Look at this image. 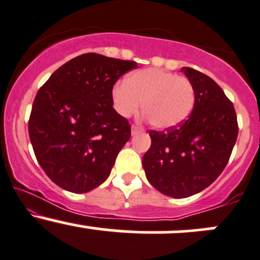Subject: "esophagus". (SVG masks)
<instances>
[{"label":"esophagus","mask_w":260,"mask_h":260,"mask_svg":"<svg viewBox=\"0 0 260 260\" xmlns=\"http://www.w3.org/2000/svg\"><path fill=\"white\" fill-rule=\"evenodd\" d=\"M143 132V129H142L141 127H137V125H132V136L135 135H138V133Z\"/></svg>","instance_id":"esophagus-1"}]
</instances>
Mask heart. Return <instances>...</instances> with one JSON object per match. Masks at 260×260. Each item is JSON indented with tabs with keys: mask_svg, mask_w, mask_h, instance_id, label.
Wrapping results in <instances>:
<instances>
[{
	"mask_svg": "<svg viewBox=\"0 0 260 260\" xmlns=\"http://www.w3.org/2000/svg\"><path fill=\"white\" fill-rule=\"evenodd\" d=\"M117 113L131 117L143 106L149 121L158 129H169L187 121L196 103V92L187 77L147 68L117 82L112 88Z\"/></svg>",
	"mask_w": 260,
	"mask_h": 260,
	"instance_id": "obj_1",
	"label": "heart"
}]
</instances>
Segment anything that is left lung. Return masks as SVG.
Masks as SVG:
<instances>
[{
  "mask_svg": "<svg viewBox=\"0 0 260 260\" xmlns=\"http://www.w3.org/2000/svg\"><path fill=\"white\" fill-rule=\"evenodd\" d=\"M182 72L194 87V108L178 127L151 131V148L142 160L148 182L172 198L209 187L225 168L238 137L234 106L223 89L199 71L183 67Z\"/></svg>",
  "mask_w": 260,
  "mask_h": 260,
  "instance_id": "1",
  "label": "left lung"
}]
</instances>
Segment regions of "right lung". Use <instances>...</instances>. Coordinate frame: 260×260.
<instances>
[{
	"label": "right lung",
	"mask_w": 260,
	"mask_h": 260,
	"mask_svg": "<svg viewBox=\"0 0 260 260\" xmlns=\"http://www.w3.org/2000/svg\"><path fill=\"white\" fill-rule=\"evenodd\" d=\"M137 62L84 53L54 71L37 92L28 122L36 158L52 182L87 193L108 178L131 125L112 88Z\"/></svg>",
	"instance_id": "1"
}]
</instances>
